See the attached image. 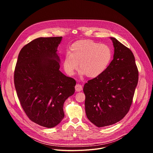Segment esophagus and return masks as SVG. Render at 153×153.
I'll return each mask as SVG.
<instances>
[{
    "instance_id": "obj_1",
    "label": "esophagus",
    "mask_w": 153,
    "mask_h": 153,
    "mask_svg": "<svg viewBox=\"0 0 153 153\" xmlns=\"http://www.w3.org/2000/svg\"><path fill=\"white\" fill-rule=\"evenodd\" d=\"M83 88H82V86L80 84H76V85L75 86V90L77 92H80L82 90Z\"/></svg>"
}]
</instances>
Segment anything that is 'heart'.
I'll use <instances>...</instances> for the list:
<instances>
[{"label":"heart","mask_w":153,"mask_h":153,"mask_svg":"<svg viewBox=\"0 0 153 153\" xmlns=\"http://www.w3.org/2000/svg\"><path fill=\"white\" fill-rule=\"evenodd\" d=\"M111 59L112 51L108 45L91 40H80L73 43L69 52L64 55L63 67L71 76L79 63L81 74L95 78L106 70Z\"/></svg>","instance_id":"b5f03b06"}]
</instances>
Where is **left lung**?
<instances>
[{
  "mask_svg": "<svg viewBox=\"0 0 153 153\" xmlns=\"http://www.w3.org/2000/svg\"><path fill=\"white\" fill-rule=\"evenodd\" d=\"M113 60L99 76L86 83L85 107L87 118L97 127L114 124L128 113L138 83L133 53L114 37Z\"/></svg>",
  "mask_w": 153,
  "mask_h": 153,
  "instance_id": "left-lung-1",
  "label": "left lung"
}]
</instances>
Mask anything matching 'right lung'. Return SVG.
<instances>
[{
  "label": "right lung",
  "instance_id": "right-lung-1",
  "mask_svg": "<svg viewBox=\"0 0 153 153\" xmlns=\"http://www.w3.org/2000/svg\"><path fill=\"white\" fill-rule=\"evenodd\" d=\"M62 37H39L20 50L14 81L20 105L28 118L46 128L64 117L63 104L75 91L76 80L60 70L57 47Z\"/></svg>",
  "mask_w": 153,
  "mask_h": 153
}]
</instances>
